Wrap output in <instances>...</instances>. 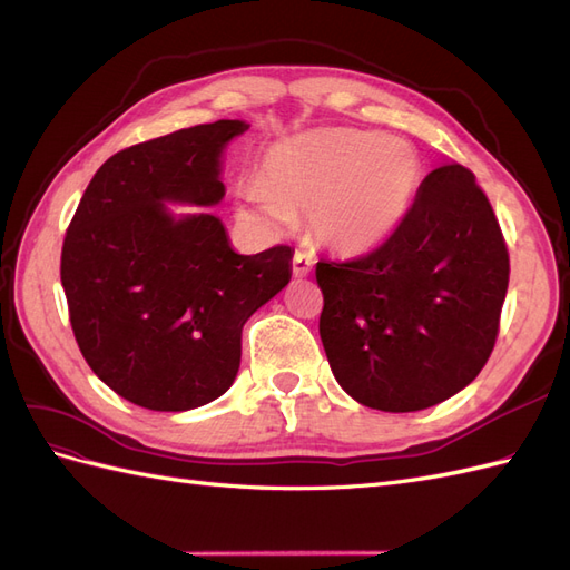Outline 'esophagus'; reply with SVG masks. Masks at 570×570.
Returning a JSON list of instances; mask_svg holds the SVG:
<instances>
[{"label": "esophagus", "instance_id": "34e87169", "mask_svg": "<svg viewBox=\"0 0 570 570\" xmlns=\"http://www.w3.org/2000/svg\"><path fill=\"white\" fill-rule=\"evenodd\" d=\"M312 266H314L312 254L297 249L295 256H292V273H295V278H304V275L312 273Z\"/></svg>", "mask_w": 570, "mask_h": 570}]
</instances>
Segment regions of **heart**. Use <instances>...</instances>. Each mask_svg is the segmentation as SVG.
Returning <instances> with one entry per match:
<instances>
[{"label": "heart", "mask_w": 570, "mask_h": 570, "mask_svg": "<svg viewBox=\"0 0 570 570\" xmlns=\"http://www.w3.org/2000/svg\"><path fill=\"white\" fill-rule=\"evenodd\" d=\"M423 178L419 151L383 132L325 128L271 147L243 212L264 226L306 216L316 243L342 256L383 245L409 214Z\"/></svg>", "instance_id": "obj_1"}]
</instances>
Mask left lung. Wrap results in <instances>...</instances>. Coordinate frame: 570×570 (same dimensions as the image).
<instances>
[{"mask_svg":"<svg viewBox=\"0 0 570 570\" xmlns=\"http://www.w3.org/2000/svg\"><path fill=\"white\" fill-rule=\"evenodd\" d=\"M316 281L318 333L342 390L371 409L421 411L488 364L509 249L475 176L444 164L381 247L352 262L321 258Z\"/></svg>","mask_w":570,"mask_h":570,"instance_id":"8db88e82","label":"left lung"}]
</instances>
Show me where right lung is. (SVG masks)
Returning a JSON list of instances; mask_svg holds the SVG:
<instances>
[{
    "label": "right lung",
    "instance_id": "add662e5",
    "mask_svg": "<svg viewBox=\"0 0 570 570\" xmlns=\"http://www.w3.org/2000/svg\"><path fill=\"white\" fill-rule=\"evenodd\" d=\"M243 120L183 128L99 166L63 237L61 285L78 347L101 383L151 411H189L233 385L243 325L289 283L287 245L233 252L212 214L220 154Z\"/></svg>",
    "mask_w": 570,
    "mask_h": 570
}]
</instances>
